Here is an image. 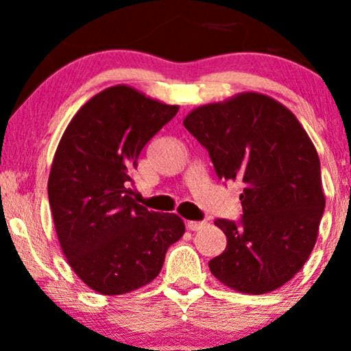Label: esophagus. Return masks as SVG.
Listing matches in <instances>:
<instances>
[{"label": "esophagus", "instance_id": "esophagus-1", "mask_svg": "<svg viewBox=\"0 0 351 351\" xmlns=\"http://www.w3.org/2000/svg\"><path fill=\"white\" fill-rule=\"evenodd\" d=\"M204 224H206V223H203V221H188L186 228L189 229V231H199V229L203 228Z\"/></svg>", "mask_w": 351, "mask_h": 351}]
</instances>
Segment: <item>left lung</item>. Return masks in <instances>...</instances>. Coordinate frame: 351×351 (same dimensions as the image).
Returning a JSON list of instances; mask_svg holds the SVG:
<instances>
[{"label": "left lung", "instance_id": "left-lung-1", "mask_svg": "<svg viewBox=\"0 0 351 351\" xmlns=\"http://www.w3.org/2000/svg\"><path fill=\"white\" fill-rule=\"evenodd\" d=\"M183 125L209 152L219 180L244 184L241 223L215 221L228 244L209 271L252 295L287 284L307 263L325 209L320 160L307 132L259 92L201 106Z\"/></svg>", "mask_w": 351, "mask_h": 351}]
</instances>
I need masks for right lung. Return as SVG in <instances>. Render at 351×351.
<instances>
[{
  "mask_svg": "<svg viewBox=\"0 0 351 351\" xmlns=\"http://www.w3.org/2000/svg\"><path fill=\"white\" fill-rule=\"evenodd\" d=\"M178 108L125 84L108 87L79 108L58 145L47 181L56 234L75 276L102 295L150 284L184 234L180 216L132 198L140 152Z\"/></svg>",
  "mask_w": 351,
  "mask_h": 351,
  "instance_id": "right-lung-1",
  "label": "right lung"
}]
</instances>
